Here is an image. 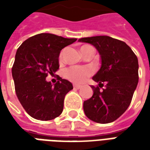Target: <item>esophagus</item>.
I'll return each instance as SVG.
<instances>
[{
	"instance_id": "1",
	"label": "esophagus",
	"mask_w": 150,
	"mask_h": 150,
	"mask_svg": "<svg viewBox=\"0 0 150 150\" xmlns=\"http://www.w3.org/2000/svg\"><path fill=\"white\" fill-rule=\"evenodd\" d=\"M74 88H75V89H79V88H81V86L78 84H74Z\"/></svg>"
}]
</instances>
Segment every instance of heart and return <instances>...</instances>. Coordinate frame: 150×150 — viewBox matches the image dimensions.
Returning <instances> with one entry per match:
<instances>
[{"instance_id":"heart-1","label":"heart","mask_w":150,"mask_h":150,"mask_svg":"<svg viewBox=\"0 0 150 150\" xmlns=\"http://www.w3.org/2000/svg\"><path fill=\"white\" fill-rule=\"evenodd\" d=\"M88 46H82L80 50ZM61 58H62V54H60L59 56V59H61ZM91 72H92L91 69L88 67H72L66 71V77L73 83H82L86 80V79L91 75Z\"/></svg>"}]
</instances>
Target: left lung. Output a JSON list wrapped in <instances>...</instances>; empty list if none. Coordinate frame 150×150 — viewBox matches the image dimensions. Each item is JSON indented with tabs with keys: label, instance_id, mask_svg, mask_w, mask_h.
I'll use <instances>...</instances> for the list:
<instances>
[{
	"label": "left lung",
	"instance_id": "8db88e82",
	"mask_svg": "<svg viewBox=\"0 0 150 150\" xmlns=\"http://www.w3.org/2000/svg\"><path fill=\"white\" fill-rule=\"evenodd\" d=\"M79 42L94 46L101 60L100 68L92 78L99 86H91L93 95L83 102L85 115L94 122H112L132 101L138 83L137 58L125 42L109 36L83 38Z\"/></svg>",
	"mask_w": 150,
	"mask_h": 150
}]
</instances>
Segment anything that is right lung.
Returning a JSON list of instances; mask_svg holds the SVG:
<instances>
[{"mask_svg": "<svg viewBox=\"0 0 150 150\" xmlns=\"http://www.w3.org/2000/svg\"><path fill=\"white\" fill-rule=\"evenodd\" d=\"M76 40L42 33L25 40L17 50L12 68L15 91L25 112L34 119L50 120L62 113L72 83L59 77L53 85L46 78L59 68L62 49Z\"/></svg>", "mask_w": 150, "mask_h": 150, "instance_id": "right-lung-1", "label": "right lung"}]
</instances>
